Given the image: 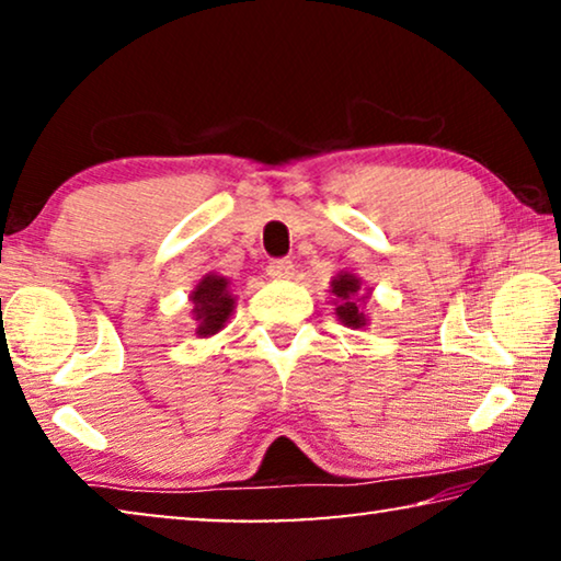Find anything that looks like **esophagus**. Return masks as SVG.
Returning <instances> with one entry per match:
<instances>
[{"instance_id": "1", "label": "esophagus", "mask_w": 561, "mask_h": 561, "mask_svg": "<svg viewBox=\"0 0 561 561\" xmlns=\"http://www.w3.org/2000/svg\"><path fill=\"white\" fill-rule=\"evenodd\" d=\"M267 275H271V278H275V280H286V278H290V275H294V263H290L288 257H275V260H271V263H267Z\"/></svg>"}]
</instances>
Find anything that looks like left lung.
<instances>
[{"mask_svg":"<svg viewBox=\"0 0 561 561\" xmlns=\"http://www.w3.org/2000/svg\"><path fill=\"white\" fill-rule=\"evenodd\" d=\"M357 290H359V280L355 275L342 273L332 280V294L336 296V317L342 319V324H347L352 329L365 327V313L359 311L357 306Z\"/></svg>","mask_w":561,"mask_h":561,"instance_id":"left-lung-1","label":"left lung"}]
</instances>
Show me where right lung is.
I'll list each match as a JSON object with an SVG mask.
<instances>
[{
    "label": "right lung",
    "mask_w": 561,
    "mask_h": 561,
    "mask_svg": "<svg viewBox=\"0 0 561 561\" xmlns=\"http://www.w3.org/2000/svg\"><path fill=\"white\" fill-rule=\"evenodd\" d=\"M191 301H194V313L198 321L196 334L202 336L219 332L234 306V298L227 290V278H221V275H206L191 294Z\"/></svg>",
    "instance_id": "right-lung-1"
}]
</instances>
